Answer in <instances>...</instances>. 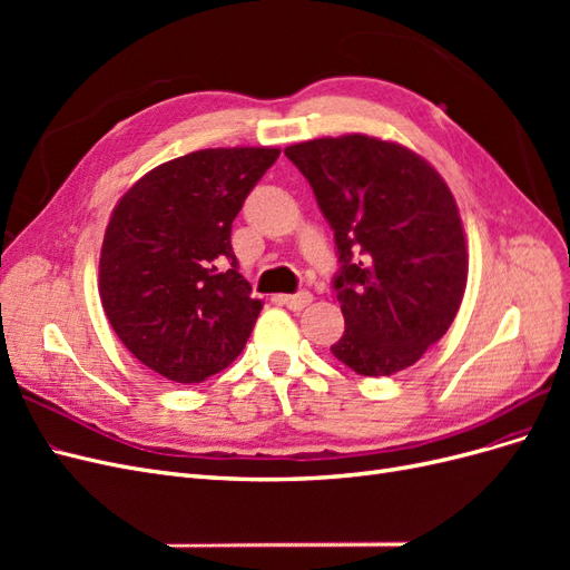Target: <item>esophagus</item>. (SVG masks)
I'll return each mask as SVG.
<instances>
[{
    "label": "esophagus",
    "mask_w": 570,
    "mask_h": 570,
    "mask_svg": "<svg viewBox=\"0 0 570 570\" xmlns=\"http://www.w3.org/2000/svg\"><path fill=\"white\" fill-rule=\"evenodd\" d=\"M285 306H289V308H295V312H299V308H304L306 304H312V295H308V292H297V295H281L278 297Z\"/></svg>",
    "instance_id": "obj_1"
}]
</instances>
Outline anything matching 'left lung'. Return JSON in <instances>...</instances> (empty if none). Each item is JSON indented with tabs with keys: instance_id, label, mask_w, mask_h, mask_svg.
Wrapping results in <instances>:
<instances>
[{
	"instance_id": "obj_1",
	"label": "left lung",
	"mask_w": 570,
	"mask_h": 570,
	"mask_svg": "<svg viewBox=\"0 0 570 570\" xmlns=\"http://www.w3.org/2000/svg\"><path fill=\"white\" fill-rule=\"evenodd\" d=\"M285 157L335 230L344 335L331 352L371 377L413 366L450 331L469 281L450 187L416 151L358 132L289 145Z\"/></svg>"
}]
</instances>
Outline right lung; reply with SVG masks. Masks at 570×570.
<instances>
[{
    "label": "right lung",
    "instance_id": "obj_1",
    "mask_svg": "<svg viewBox=\"0 0 570 570\" xmlns=\"http://www.w3.org/2000/svg\"><path fill=\"white\" fill-rule=\"evenodd\" d=\"M218 147L151 168L111 212L99 297L126 350L174 383H202L239 356L264 302L230 245L233 220L278 159Z\"/></svg>",
    "mask_w": 570,
    "mask_h": 570
}]
</instances>
